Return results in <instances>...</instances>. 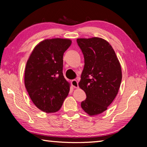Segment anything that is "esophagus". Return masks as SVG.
<instances>
[{"label": "esophagus", "instance_id": "34e87169", "mask_svg": "<svg viewBox=\"0 0 147 147\" xmlns=\"http://www.w3.org/2000/svg\"><path fill=\"white\" fill-rule=\"evenodd\" d=\"M71 84L74 88H78V82L76 80H73L71 81Z\"/></svg>", "mask_w": 147, "mask_h": 147}]
</instances>
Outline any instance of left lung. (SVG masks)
<instances>
[{
    "instance_id": "8db88e82",
    "label": "left lung",
    "mask_w": 147,
    "mask_h": 147,
    "mask_svg": "<svg viewBox=\"0 0 147 147\" xmlns=\"http://www.w3.org/2000/svg\"><path fill=\"white\" fill-rule=\"evenodd\" d=\"M76 41L85 63L78 86L87 97L81 107L89 115H96L106 111L117 94L121 67L112 47L105 39L94 37Z\"/></svg>"
}]
</instances>
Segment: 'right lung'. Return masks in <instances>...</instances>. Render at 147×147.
I'll return each instance as SVG.
<instances>
[{"label": "right lung", "instance_id": "add662e5", "mask_svg": "<svg viewBox=\"0 0 147 147\" xmlns=\"http://www.w3.org/2000/svg\"><path fill=\"white\" fill-rule=\"evenodd\" d=\"M71 43L69 39H45L34 47L26 62L24 85L34 105L44 112L58 111L69 94L63 56Z\"/></svg>", "mask_w": 147, "mask_h": 147}]
</instances>
